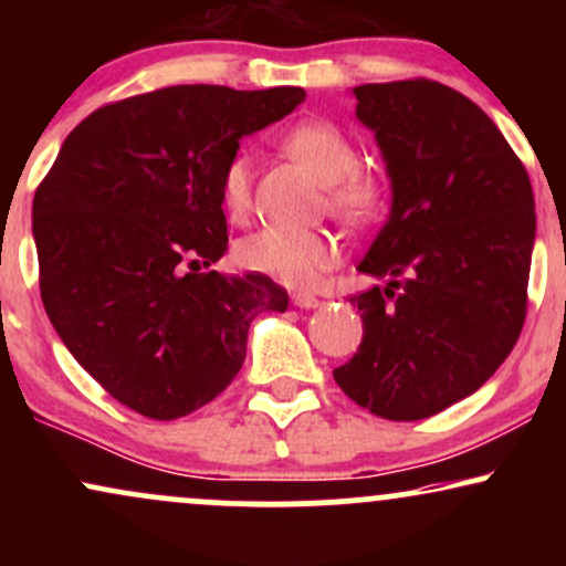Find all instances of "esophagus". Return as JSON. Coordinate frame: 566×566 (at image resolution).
Listing matches in <instances>:
<instances>
[{"mask_svg":"<svg viewBox=\"0 0 566 566\" xmlns=\"http://www.w3.org/2000/svg\"><path fill=\"white\" fill-rule=\"evenodd\" d=\"M292 305H295V308H305V311H311V308H319V301H316L314 295H308V292H295V295H292Z\"/></svg>","mask_w":566,"mask_h":566,"instance_id":"obj_1","label":"esophagus"}]
</instances>
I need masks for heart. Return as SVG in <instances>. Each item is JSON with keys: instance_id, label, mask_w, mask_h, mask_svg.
<instances>
[{"instance_id": "1", "label": "heart", "mask_w": 566, "mask_h": 566, "mask_svg": "<svg viewBox=\"0 0 566 566\" xmlns=\"http://www.w3.org/2000/svg\"><path fill=\"white\" fill-rule=\"evenodd\" d=\"M284 151L305 167L322 186H329V207L350 223L373 218L380 205V186L356 172L359 154L350 138L333 122H301L284 135ZM250 157L237 154L220 178V197L233 220L250 212ZM237 261L252 274H263L284 287H314L337 261V244L324 231L263 229L237 247Z\"/></svg>"}]
</instances>
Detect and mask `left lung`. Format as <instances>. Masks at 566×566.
<instances>
[{
  "mask_svg": "<svg viewBox=\"0 0 566 566\" xmlns=\"http://www.w3.org/2000/svg\"><path fill=\"white\" fill-rule=\"evenodd\" d=\"M391 212L356 269L386 287L350 297L365 337L335 369L348 399L423 420L484 386L527 314L535 197L527 170L476 103L428 80L359 84Z\"/></svg>",
  "mask_w": 566,
  "mask_h": 566,
  "instance_id": "8db88e82",
  "label": "left lung"
}]
</instances>
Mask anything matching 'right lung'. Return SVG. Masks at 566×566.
<instances>
[{
	"mask_svg": "<svg viewBox=\"0 0 566 566\" xmlns=\"http://www.w3.org/2000/svg\"><path fill=\"white\" fill-rule=\"evenodd\" d=\"M303 101L301 87L175 84L97 108L63 140L31 218L42 303L125 407L154 420L205 407L242 369L252 319L287 311L269 276L199 263L229 247L220 178L239 143Z\"/></svg>",
	"mask_w": 566,
	"mask_h": 566,
	"instance_id": "1",
	"label": "right lung"
}]
</instances>
